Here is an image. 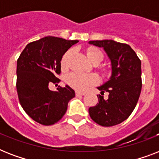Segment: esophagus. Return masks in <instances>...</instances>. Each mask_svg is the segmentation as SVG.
<instances>
[{
	"mask_svg": "<svg viewBox=\"0 0 159 159\" xmlns=\"http://www.w3.org/2000/svg\"><path fill=\"white\" fill-rule=\"evenodd\" d=\"M84 95H85L84 92H76V96H77V97H80V96H84Z\"/></svg>",
	"mask_w": 159,
	"mask_h": 159,
	"instance_id": "1",
	"label": "esophagus"
}]
</instances>
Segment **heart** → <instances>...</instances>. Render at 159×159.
<instances>
[{"label":"heart","mask_w":159,"mask_h":159,"mask_svg":"<svg viewBox=\"0 0 159 159\" xmlns=\"http://www.w3.org/2000/svg\"><path fill=\"white\" fill-rule=\"evenodd\" d=\"M72 54V51L69 50L65 53L61 60V67L63 70L67 67L68 59ZM86 54L90 62L94 64H99L104 59V55L99 48L95 47H90L86 51ZM100 72L104 77H108L111 75V71L107 68L102 67ZM99 82V78L95 74H86L81 72H73L67 75V83L70 87L78 92H83L91 86L96 85Z\"/></svg>","instance_id":"heart-1"}]
</instances>
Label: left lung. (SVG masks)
<instances>
[{
    "label": "left lung",
    "mask_w": 159,
    "mask_h": 159,
    "mask_svg": "<svg viewBox=\"0 0 159 159\" xmlns=\"http://www.w3.org/2000/svg\"><path fill=\"white\" fill-rule=\"evenodd\" d=\"M89 43L103 48L111 62L112 74L108 82L97 87L98 103L89 108L92 120L105 127L116 125L125 120L133 112L142 88L141 61L126 43L111 39L90 41ZM109 92L104 99V92Z\"/></svg>",
    "instance_id": "obj_1"
}]
</instances>
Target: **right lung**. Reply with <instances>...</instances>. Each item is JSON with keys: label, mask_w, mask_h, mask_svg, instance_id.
<instances>
[{"label": "right lung", "mask_w": 159, "mask_h": 159, "mask_svg": "<svg viewBox=\"0 0 159 159\" xmlns=\"http://www.w3.org/2000/svg\"><path fill=\"white\" fill-rule=\"evenodd\" d=\"M78 40L48 36L28 43L17 60L16 89L22 108L30 118L43 125H52L64 116L75 92L69 87L48 88L57 83L61 60Z\"/></svg>", "instance_id": "add662e5"}]
</instances>
